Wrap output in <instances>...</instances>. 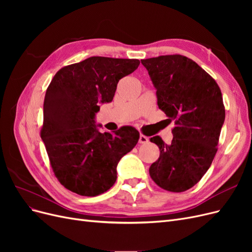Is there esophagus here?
<instances>
[{
	"label": "esophagus",
	"instance_id": "1",
	"mask_svg": "<svg viewBox=\"0 0 252 252\" xmlns=\"http://www.w3.org/2000/svg\"><path fill=\"white\" fill-rule=\"evenodd\" d=\"M148 141H149V140H148L147 136H145V135H143V134H140V138H139V143H140V144H146Z\"/></svg>",
	"mask_w": 252,
	"mask_h": 252
}]
</instances>
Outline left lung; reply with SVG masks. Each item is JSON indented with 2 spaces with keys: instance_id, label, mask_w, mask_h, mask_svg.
Returning a JSON list of instances; mask_svg holds the SVG:
<instances>
[{
  "instance_id": "8db88e82",
  "label": "left lung",
  "mask_w": 252,
  "mask_h": 252,
  "mask_svg": "<svg viewBox=\"0 0 252 252\" xmlns=\"http://www.w3.org/2000/svg\"><path fill=\"white\" fill-rule=\"evenodd\" d=\"M157 90L158 108L174 121L172 142L158 135L150 141L159 148V158L150 166L156 184L171 192L193 187L217 154L225 108L216 81L184 56H161L141 60Z\"/></svg>"
}]
</instances>
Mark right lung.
I'll return each instance as SVG.
<instances>
[{
  "label": "right lung",
  "instance_id": "add662e5",
  "mask_svg": "<svg viewBox=\"0 0 252 252\" xmlns=\"http://www.w3.org/2000/svg\"><path fill=\"white\" fill-rule=\"evenodd\" d=\"M140 65L135 59L91 57L60 69L44 100L41 138L52 170L65 188L85 196L110 189L120 159L140 138L131 126L113 133L98 130L100 104L113 100L119 81Z\"/></svg>",
  "mask_w": 252,
  "mask_h": 252
}]
</instances>
